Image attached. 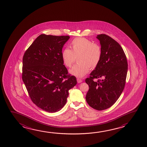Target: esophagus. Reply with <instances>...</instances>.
Listing matches in <instances>:
<instances>
[{
    "label": "esophagus",
    "mask_w": 147,
    "mask_h": 147,
    "mask_svg": "<svg viewBox=\"0 0 147 147\" xmlns=\"http://www.w3.org/2000/svg\"><path fill=\"white\" fill-rule=\"evenodd\" d=\"M77 80L78 83H81V82H82L83 81L81 80V79H80V78H77Z\"/></svg>",
    "instance_id": "obj_1"
}]
</instances>
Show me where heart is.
Wrapping results in <instances>:
<instances>
[{
    "label": "heart",
    "mask_w": 147,
    "mask_h": 147,
    "mask_svg": "<svg viewBox=\"0 0 147 147\" xmlns=\"http://www.w3.org/2000/svg\"><path fill=\"white\" fill-rule=\"evenodd\" d=\"M71 49H64L61 57L64 65L70 67L78 57V63L69 70L70 74L82 78L88 73L90 69L96 68L102 58L101 47L85 38H77L70 43Z\"/></svg>",
    "instance_id": "heart-1"
}]
</instances>
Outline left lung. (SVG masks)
Segmentation results:
<instances>
[{
    "instance_id": "8db88e82",
    "label": "left lung",
    "mask_w": 147,
    "mask_h": 147,
    "mask_svg": "<svg viewBox=\"0 0 147 147\" xmlns=\"http://www.w3.org/2000/svg\"><path fill=\"white\" fill-rule=\"evenodd\" d=\"M102 50V58L98 66L86 78L89 86L86 102L97 110L109 108L117 102L123 92L128 65L123 49L115 40L108 35L97 36ZM102 78L97 82L93 79Z\"/></svg>"
}]
</instances>
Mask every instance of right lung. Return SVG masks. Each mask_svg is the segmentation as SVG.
I'll return each instance as SVG.
<instances>
[{
  "label": "right lung",
  "mask_w": 147,
  "mask_h": 147,
  "mask_svg": "<svg viewBox=\"0 0 147 147\" xmlns=\"http://www.w3.org/2000/svg\"><path fill=\"white\" fill-rule=\"evenodd\" d=\"M68 36L41 34L30 45L23 58L22 79L32 102L48 112L59 111L67 102L68 91L77 84L68 75L61 57Z\"/></svg>",
  "instance_id": "obj_1"
}]
</instances>
